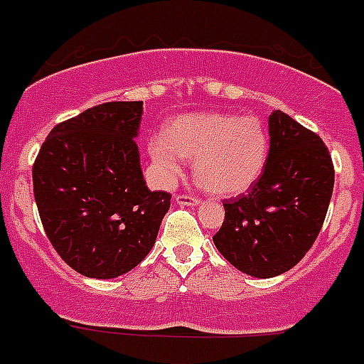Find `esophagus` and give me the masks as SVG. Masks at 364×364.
Wrapping results in <instances>:
<instances>
[{
    "instance_id": "esophagus-1",
    "label": "esophagus",
    "mask_w": 364,
    "mask_h": 364,
    "mask_svg": "<svg viewBox=\"0 0 364 364\" xmlns=\"http://www.w3.org/2000/svg\"><path fill=\"white\" fill-rule=\"evenodd\" d=\"M176 203L181 204V206H197L200 203V199L193 196H176Z\"/></svg>"
}]
</instances>
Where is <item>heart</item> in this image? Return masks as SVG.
Masks as SVG:
<instances>
[{"label":"heart","mask_w":364,"mask_h":364,"mask_svg":"<svg viewBox=\"0 0 364 364\" xmlns=\"http://www.w3.org/2000/svg\"><path fill=\"white\" fill-rule=\"evenodd\" d=\"M158 181L171 185L183 171V158L193 160V176L210 192L240 196L259 179L268 158V135L259 119L220 112L186 114L165 135L149 140Z\"/></svg>","instance_id":"obj_1"}]
</instances>
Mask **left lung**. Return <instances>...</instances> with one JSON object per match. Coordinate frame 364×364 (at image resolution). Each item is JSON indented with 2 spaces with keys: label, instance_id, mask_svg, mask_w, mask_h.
<instances>
[{
  "label": "left lung",
  "instance_id": "obj_1",
  "mask_svg": "<svg viewBox=\"0 0 364 364\" xmlns=\"http://www.w3.org/2000/svg\"><path fill=\"white\" fill-rule=\"evenodd\" d=\"M270 151L247 196L224 200L213 236L218 252L247 276L268 279L294 268L315 243L334 186V167L316 133L287 115L268 117Z\"/></svg>",
  "mask_w": 364,
  "mask_h": 364
}]
</instances>
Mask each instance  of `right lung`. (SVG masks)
<instances>
[{
  "instance_id": "add662e5",
  "label": "right lung",
  "mask_w": 364,
  "mask_h": 364,
  "mask_svg": "<svg viewBox=\"0 0 364 364\" xmlns=\"http://www.w3.org/2000/svg\"><path fill=\"white\" fill-rule=\"evenodd\" d=\"M142 101H114L60 122L33 164V196L49 242L85 277L114 279L156 242L171 193L146 186L135 139Z\"/></svg>"
}]
</instances>
